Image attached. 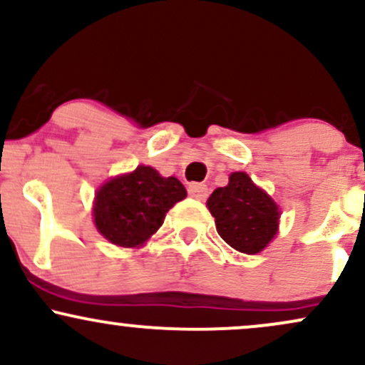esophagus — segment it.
Segmentation results:
<instances>
[{"mask_svg":"<svg viewBox=\"0 0 365 365\" xmlns=\"http://www.w3.org/2000/svg\"><path fill=\"white\" fill-rule=\"evenodd\" d=\"M207 194L209 190L204 183H190V185H188V195L194 197L197 200H204L207 197Z\"/></svg>","mask_w":365,"mask_h":365,"instance_id":"34e87169","label":"esophagus"}]
</instances>
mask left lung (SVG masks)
I'll use <instances>...</instances> for the list:
<instances>
[{
	"label": "left lung",
	"mask_w": 365,
	"mask_h": 365,
	"mask_svg": "<svg viewBox=\"0 0 365 365\" xmlns=\"http://www.w3.org/2000/svg\"><path fill=\"white\" fill-rule=\"evenodd\" d=\"M207 209L220 237L238 252L259 254L278 233V206L244 171L232 173L228 185L212 192Z\"/></svg>",
	"instance_id": "left-lung-1"
}]
</instances>
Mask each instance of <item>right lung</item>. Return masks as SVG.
<instances>
[{
	"label": "right lung",
	"mask_w": 365,
	"mask_h": 365,
	"mask_svg": "<svg viewBox=\"0 0 365 365\" xmlns=\"http://www.w3.org/2000/svg\"><path fill=\"white\" fill-rule=\"evenodd\" d=\"M185 197L178 178H165L150 166H137L132 173L108 180L96 192V228L111 244L142 247L158 232L166 212Z\"/></svg>",
	"instance_id": "1"
}]
</instances>
